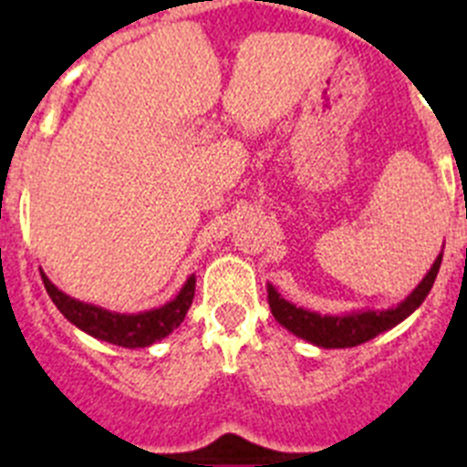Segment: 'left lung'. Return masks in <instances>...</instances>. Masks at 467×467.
<instances>
[{
	"instance_id": "8db88e82",
	"label": "left lung",
	"mask_w": 467,
	"mask_h": 467,
	"mask_svg": "<svg viewBox=\"0 0 467 467\" xmlns=\"http://www.w3.org/2000/svg\"><path fill=\"white\" fill-rule=\"evenodd\" d=\"M440 264H442V253L437 254L431 271L411 290V295L393 308H381V311L379 308H362V311L341 313V316H320L317 311H308V308H301L292 301L283 299L271 283L266 285L269 306L275 320L299 339L320 346V348H353V346L365 344L379 334L393 329L395 325L402 323L404 317H410L431 292Z\"/></svg>"
}]
</instances>
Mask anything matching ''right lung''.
Wrapping results in <instances>:
<instances>
[{"instance_id":"right-lung-1","label":"right lung","mask_w":467,"mask_h":467,"mask_svg":"<svg viewBox=\"0 0 467 467\" xmlns=\"http://www.w3.org/2000/svg\"><path fill=\"white\" fill-rule=\"evenodd\" d=\"M41 280H44V287H47L57 311L63 313L74 327L90 334L93 339L123 346V348H147L156 341L166 339L172 329L182 325L184 316L192 306L193 292H196V275L192 274L187 283L182 285V290L175 295V299H171L163 306L140 313H117L65 295L48 280L44 271H41Z\"/></svg>"}]
</instances>
